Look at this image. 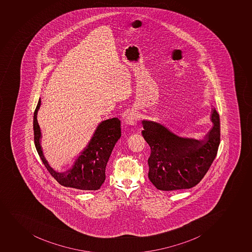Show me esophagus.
<instances>
[{
  "mask_svg": "<svg viewBox=\"0 0 252 252\" xmlns=\"http://www.w3.org/2000/svg\"><path fill=\"white\" fill-rule=\"evenodd\" d=\"M125 122L126 124L128 125H136V123H137V115L134 113H130V114H127L126 118H125Z\"/></svg>",
  "mask_w": 252,
  "mask_h": 252,
  "instance_id": "34e87169",
  "label": "esophagus"
}]
</instances>
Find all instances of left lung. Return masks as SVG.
<instances>
[{"label":"left lung","mask_w":252,"mask_h":252,"mask_svg":"<svg viewBox=\"0 0 252 252\" xmlns=\"http://www.w3.org/2000/svg\"><path fill=\"white\" fill-rule=\"evenodd\" d=\"M211 121L212 128L200 140L177 135L158 122L142 121V134L151 149L149 178L158 190L188 189L201 182L220 144V116L215 108Z\"/></svg>","instance_id":"left-lung-1"}]
</instances>
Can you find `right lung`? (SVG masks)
<instances>
[{"mask_svg": "<svg viewBox=\"0 0 252 252\" xmlns=\"http://www.w3.org/2000/svg\"><path fill=\"white\" fill-rule=\"evenodd\" d=\"M40 103V98L34 110L33 128L34 145L45 167L61 185L84 191L99 189L105 180L107 162L117 141L121 137L120 120L118 118H113L102 121L88 145L75 159L73 166L65 172H58L48 163L40 145L41 132L37 121Z\"/></svg>", "mask_w": 252, "mask_h": 252, "instance_id": "obj_1", "label": "right lung"}]
</instances>
